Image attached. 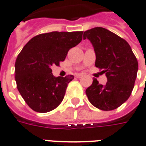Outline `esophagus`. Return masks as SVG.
<instances>
[{
    "mask_svg": "<svg viewBox=\"0 0 146 146\" xmlns=\"http://www.w3.org/2000/svg\"><path fill=\"white\" fill-rule=\"evenodd\" d=\"M82 76V74H78V75H76V78H81Z\"/></svg>",
    "mask_w": 146,
    "mask_h": 146,
    "instance_id": "34e87169",
    "label": "esophagus"
}]
</instances>
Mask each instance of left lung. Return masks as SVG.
I'll use <instances>...</instances> for the list:
<instances>
[{
    "label": "left lung",
    "mask_w": 146,
    "mask_h": 146,
    "mask_svg": "<svg viewBox=\"0 0 146 146\" xmlns=\"http://www.w3.org/2000/svg\"><path fill=\"white\" fill-rule=\"evenodd\" d=\"M96 54L95 66L105 73L108 82L100 84L97 78L86 94L94 107L103 111L114 110L130 98L137 77L138 64L127 41L103 27H94L83 34Z\"/></svg>",
    "instance_id": "left-lung-1"
}]
</instances>
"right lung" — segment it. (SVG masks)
Wrapping results in <instances>:
<instances>
[{"label": "right lung", "mask_w": 146, "mask_h": 146, "mask_svg": "<svg viewBox=\"0 0 146 146\" xmlns=\"http://www.w3.org/2000/svg\"><path fill=\"white\" fill-rule=\"evenodd\" d=\"M83 31L41 34L31 38L18 55L15 79L19 92L30 108L48 112L59 106L72 75L54 77L51 67L64 61L69 49L82 39Z\"/></svg>", "instance_id": "right-lung-1"}]
</instances>
